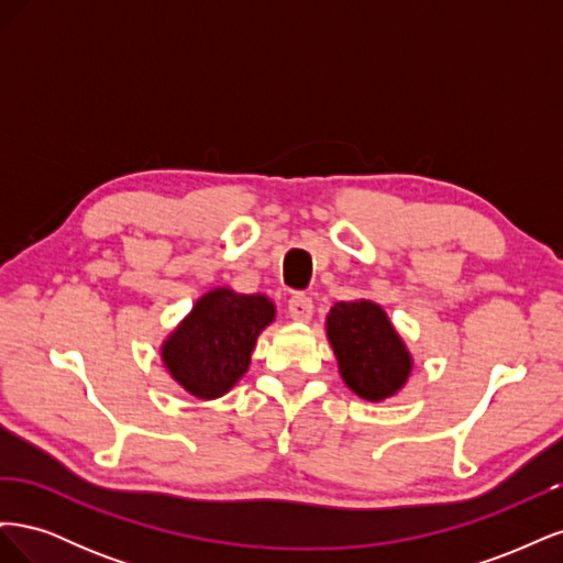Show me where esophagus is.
<instances>
[{
  "label": "esophagus",
  "instance_id": "obj_1",
  "mask_svg": "<svg viewBox=\"0 0 563 563\" xmlns=\"http://www.w3.org/2000/svg\"><path fill=\"white\" fill-rule=\"evenodd\" d=\"M314 312V305L312 298L305 296V294H294L291 300H288V317L294 321H310Z\"/></svg>",
  "mask_w": 563,
  "mask_h": 563
}]
</instances>
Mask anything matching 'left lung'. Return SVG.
<instances>
[{
    "mask_svg": "<svg viewBox=\"0 0 563 563\" xmlns=\"http://www.w3.org/2000/svg\"><path fill=\"white\" fill-rule=\"evenodd\" d=\"M327 331L345 385L368 401L391 397L411 373V354L371 300L335 302Z\"/></svg>",
    "mask_w": 563,
    "mask_h": 563,
    "instance_id": "8db88e82",
    "label": "left lung"
}]
</instances>
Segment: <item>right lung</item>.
Masks as SVG:
<instances>
[{
	"instance_id": "right-lung-1",
	"label": "right lung",
	"mask_w": 563,
	"mask_h": 563,
	"mask_svg": "<svg viewBox=\"0 0 563 563\" xmlns=\"http://www.w3.org/2000/svg\"><path fill=\"white\" fill-rule=\"evenodd\" d=\"M275 319V305L265 296L216 288L201 296L192 312L168 335L162 360L190 395L223 397L251 362L261 331Z\"/></svg>"
}]
</instances>
